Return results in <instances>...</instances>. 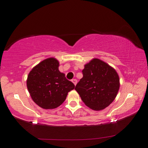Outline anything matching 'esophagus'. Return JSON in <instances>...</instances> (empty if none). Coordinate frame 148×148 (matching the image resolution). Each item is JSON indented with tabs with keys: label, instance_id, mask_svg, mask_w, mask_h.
<instances>
[{
	"label": "esophagus",
	"instance_id": "34e87169",
	"mask_svg": "<svg viewBox=\"0 0 148 148\" xmlns=\"http://www.w3.org/2000/svg\"><path fill=\"white\" fill-rule=\"evenodd\" d=\"M72 82H73V84H75V85H76V84H77V79H72Z\"/></svg>",
	"mask_w": 148,
	"mask_h": 148
}]
</instances>
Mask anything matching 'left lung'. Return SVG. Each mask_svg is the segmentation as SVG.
<instances>
[{
	"label": "left lung",
	"instance_id": "left-lung-1",
	"mask_svg": "<svg viewBox=\"0 0 148 148\" xmlns=\"http://www.w3.org/2000/svg\"><path fill=\"white\" fill-rule=\"evenodd\" d=\"M83 77L75 90L86 106L99 111L115 100L119 89V77L115 70L106 62L94 58L84 65Z\"/></svg>",
	"mask_w": 148,
	"mask_h": 148
}]
</instances>
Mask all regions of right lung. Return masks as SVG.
I'll list each match as a JSON object with an SVG mask.
<instances>
[{
	"instance_id": "1",
	"label": "right lung",
	"mask_w": 148,
	"mask_h": 148,
	"mask_svg": "<svg viewBox=\"0 0 148 148\" xmlns=\"http://www.w3.org/2000/svg\"><path fill=\"white\" fill-rule=\"evenodd\" d=\"M59 62L47 58L33 67L27 79V86L36 104L43 109L58 108L73 90L74 84L65 78L59 69Z\"/></svg>"
}]
</instances>
